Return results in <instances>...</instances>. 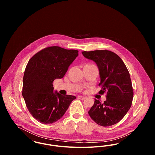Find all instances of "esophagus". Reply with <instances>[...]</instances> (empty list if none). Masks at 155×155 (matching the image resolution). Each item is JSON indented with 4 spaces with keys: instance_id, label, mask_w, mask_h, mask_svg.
Returning a JSON list of instances; mask_svg holds the SVG:
<instances>
[{
    "instance_id": "esophagus-1",
    "label": "esophagus",
    "mask_w": 155,
    "mask_h": 155,
    "mask_svg": "<svg viewBox=\"0 0 155 155\" xmlns=\"http://www.w3.org/2000/svg\"><path fill=\"white\" fill-rule=\"evenodd\" d=\"M78 97L79 98V99H80L81 100H84V99H85V96H78Z\"/></svg>"
}]
</instances>
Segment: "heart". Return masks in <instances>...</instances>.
Wrapping results in <instances>:
<instances>
[{"label": "heart", "mask_w": 155, "mask_h": 155, "mask_svg": "<svg viewBox=\"0 0 155 155\" xmlns=\"http://www.w3.org/2000/svg\"><path fill=\"white\" fill-rule=\"evenodd\" d=\"M86 65H87V66H91L92 64H86Z\"/></svg>", "instance_id": "heart-1"}]
</instances>
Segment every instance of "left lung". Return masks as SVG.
<instances>
[{"label":"left lung","mask_w":155,"mask_h":155,"mask_svg":"<svg viewBox=\"0 0 155 155\" xmlns=\"http://www.w3.org/2000/svg\"><path fill=\"white\" fill-rule=\"evenodd\" d=\"M84 57L94 61L101 77L99 94H106V101L95 100L88 111L96 124L109 127L118 123L130 110L133 102L132 82L124 63L117 54L107 50L82 52Z\"/></svg>","instance_id":"left-lung-1"}]
</instances>
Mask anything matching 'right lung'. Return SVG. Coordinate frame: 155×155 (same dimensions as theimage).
I'll return each mask as SVG.
<instances>
[{
    "instance_id": "1",
    "label": "right lung",
    "mask_w": 155,
    "mask_h": 155,
    "mask_svg": "<svg viewBox=\"0 0 155 155\" xmlns=\"http://www.w3.org/2000/svg\"><path fill=\"white\" fill-rule=\"evenodd\" d=\"M78 55L77 50L55 46L41 50L28 61L23 77L22 95L30 114L41 123L57 121L76 98L53 92V82L64 77Z\"/></svg>"
}]
</instances>
